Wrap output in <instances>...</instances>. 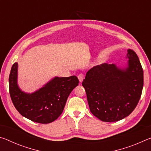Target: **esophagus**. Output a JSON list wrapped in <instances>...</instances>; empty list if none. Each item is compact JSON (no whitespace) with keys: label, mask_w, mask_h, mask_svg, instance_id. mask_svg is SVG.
<instances>
[{"label":"esophagus","mask_w":151,"mask_h":151,"mask_svg":"<svg viewBox=\"0 0 151 151\" xmlns=\"http://www.w3.org/2000/svg\"><path fill=\"white\" fill-rule=\"evenodd\" d=\"M84 78H85V75H84L83 74L81 73V74H79V75H78V78L79 81H80V83H81V82L83 81Z\"/></svg>","instance_id":"esophagus-1"}]
</instances>
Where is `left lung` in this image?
Returning <instances> with one entry per match:
<instances>
[{
    "instance_id": "obj_1",
    "label": "left lung",
    "mask_w": 151,
    "mask_h": 151,
    "mask_svg": "<svg viewBox=\"0 0 151 151\" xmlns=\"http://www.w3.org/2000/svg\"><path fill=\"white\" fill-rule=\"evenodd\" d=\"M128 67L103 64L89 70L82 85L91 112L104 122H116L136 108L143 87V70L139 57L127 50Z\"/></svg>"
}]
</instances>
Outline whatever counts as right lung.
I'll return each instance as SVG.
<instances>
[{"label": "right lung", "mask_w": 151, "mask_h": 151, "mask_svg": "<svg viewBox=\"0 0 151 151\" xmlns=\"http://www.w3.org/2000/svg\"><path fill=\"white\" fill-rule=\"evenodd\" d=\"M18 63H14L9 75L11 100L22 116L33 122L47 124L55 121L63 111L66 100L79 81L76 76L55 77L39 91L27 94L17 85Z\"/></svg>", "instance_id": "add662e5"}]
</instances>
